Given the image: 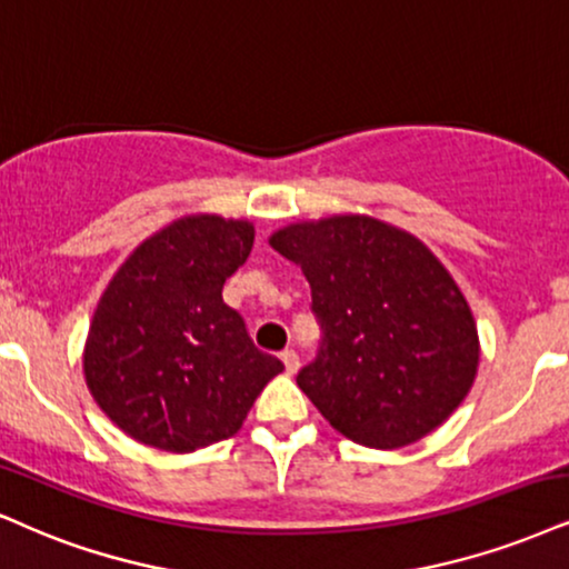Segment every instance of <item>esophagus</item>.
<instances>
[{"label": "esophagus", "instance_id": "esophagus-1", "mask_svg": "<svg viewBox=\"0 0 569 569\" xmlns=\"http://www.w3.org/2000/svg\"><path fill=\"white\" fill-rule=\"evenodd\" d=\"M282 363H284V371H287V375H296V371L300 369V359H298L296 350H292V348L282 350Z\"/></svg>", "mask_w": 569, "mask_h": 569}]
</instances>
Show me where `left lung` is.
Listing matches in <instances>:
<instances>
[{
	"label": "left lung",
	"instance_id": "8db88e82",
	"mask_svg": "<svg viewBox=\"0 0 569 569\" xmlns=\"http://www.w3.org/2000/svg\"><path fill=\"white\" fill-rule=\"evenodd\" d=\"M269 244L311 284L321 346L298 388L335 430L388 451L459 409L478 375V327L417 237L371 216H332L290 223Z\"/></svg>",
	"mask_w": 569,
	"mask_h": 569
}]
</instances>
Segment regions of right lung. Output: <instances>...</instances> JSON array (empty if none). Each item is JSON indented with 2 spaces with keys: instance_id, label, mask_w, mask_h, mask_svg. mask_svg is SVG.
Here are the masks:
<instances>
[{
  "instance_id": "right-lung-1",
  "label": "right lung",
  "mask_w": 569,
  "mask_h": 569,
  "mask_svg": "<svg viewBox=\"0 0 569 569\" xmlns=\"http://www.w3.org/2000/svg\"><path fill=\"white\" fill-rule=\"evenodd\" d=\"M252 237L248 221L184 216L139 244L110 279L89 327L83 375L129 438L171 453L227 440L284 369L252 346L242 317L221 298Z\"/></svg>"
}]
</instances>
